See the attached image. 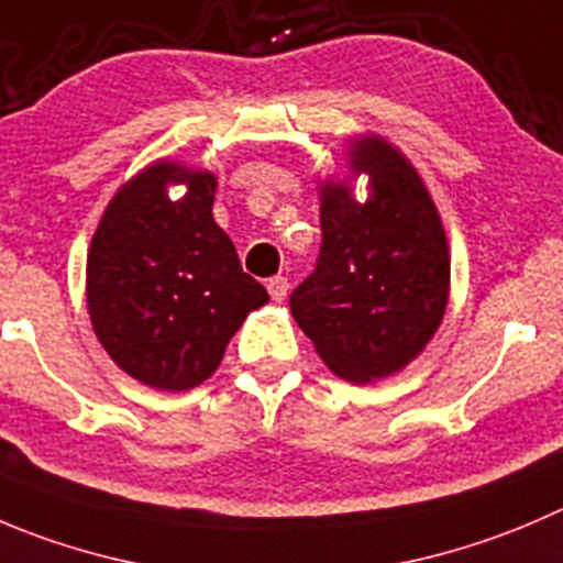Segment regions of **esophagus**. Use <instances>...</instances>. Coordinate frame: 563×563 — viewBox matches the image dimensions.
<instances>
[{
  "label": "esophagus",
  "instance_id": "34e87169",
  "mask_svg": "<svg viewBox=\"0 0 563 563\" xmlns=\"http://www.w3.org/2000/svg\"><path fill=\"white\" fill-rule=\"evenodd\" d=\"M267 292H271V298L276 303H282L287 298V292H290V282H287L285 276H273L267 278Z\"/></svg>",
  "mask_w": 563,
  "mask_h": 563
}]
</instances>
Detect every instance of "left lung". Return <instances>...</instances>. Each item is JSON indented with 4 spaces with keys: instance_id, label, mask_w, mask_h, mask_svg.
<instances>
[{
    "instance_id": "obj_1",
    "label": "left lung",
    "mask_w": 563,
    "mask_h": 563,
    "mask_svg": "<svg viewBox=\"0 0 563 563\" xmlns=\"http://www.w3.org/2000/svg\"><path fill=\"white\" fill-rule=\"evenodd\" d=\"M358 175L368 176L365 202L352 196ZM320 229L292 318L345 382L395 376L426 351L451 298V249L426 181L387 137H353L347 174L320 181Z\"/></svg>"
}]
</instances>
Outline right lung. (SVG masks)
Masks as SVG:
<instances>
[{"label":"right lung","instance_id":"1","mask_svg":"<svg viewBox=\"0 0 563 563\" xmlns=\"http://www.w3.org/2000/svg\"><path fill=\"white\" fill-rule=\"evenodd\" d=\"M181 184L186 192L170 199ZM218 176L157 159L110 198L85 267L96 340L126 376L181 393L212 376L265 287L212 218Z\"/></svg>","mask_w":563,"mask_h":563}]
</instances>
